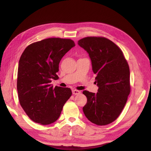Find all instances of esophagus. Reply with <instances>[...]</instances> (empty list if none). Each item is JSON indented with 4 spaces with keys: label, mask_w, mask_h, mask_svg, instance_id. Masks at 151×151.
I'll return each instance as SVG.
<instances>
[{
    "label": "esophagus",
    "mask_w": 151,
    "mask_h": 151,
    "mask_svg": "<svg viewBox=\"0 0 151 151\" xmlns=\"http://www.w3.org/2000/svg\"><path fill=\"white\" fill-rule=\"evenodd\" d=\"M81 93V91H78V90H76V89H73L72 90V94H74V95H77V94H79Z\"/></svg>",
    "instance_id": "esophagus-1"
}]
</instances>
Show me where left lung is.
I'll use <instances>...</instances> for the list:
<instances>
[{
  "label": "left lung",
  "mask_w": 151,
  "mask_h": 151,
  "mask_svg": "<svg viewBox=\"0 0 151 151\" xmlns=\"http://www.w3.org/2000/svg\"><path fill=\"white\" fill-rule=\"evenodd\" d=\"M77 43L89 54L98 87L97 93L83 91V112L94 124L108 125L120 115L130 94L129 66L120 48L106 38L86 37Z\"/></svg>",
  "instance_id": "obj_1"
}]
</instances>
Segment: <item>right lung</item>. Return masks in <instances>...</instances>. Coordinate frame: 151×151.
<instances>
[{
	"mask_svg": "<svg viewBox=\"0 0 151 151\" xmlns=\"http://www.w3.org/2000/svg\"><path fill=\"white\" fill-rule=\"evenodd\" d=\"M70 39L52 38L27 47L19 59L17 90L19 103L30 119L42 125L55 122L72 95L70 88L52 86L59 63L75 47Z\"/></svg>",
	"mask_w": 151,
	"mask_h": 151,
	"instance_id": "right-lung-1",
	"label": "right lung"
}]
</instances>
